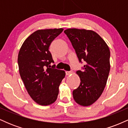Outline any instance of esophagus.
I'll return each instance as SVG.
<instances>
[{"instance_id": "esophagus-1", "label": "esophagus", "mask_w": 128, "mask_h": 128, "mask_svg": "<svg viewBox=\"0 0 128 128\" xmlns=\"http://www.w3.org/2000/svg\"><path fill=\"white\" fill-rule=\"evenodd\" d=\"M72 72L71 71H66V75H70V74H72Z\"/></svg>"}]
</instances>
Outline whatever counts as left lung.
<instances>
[{
  "label": "left lung",
  "instance_id": "1",
  "mask_svg": "<svg viewBox=\"0 0 128 128\" xmlns=\"http://www.w3.org/2000/svg\"><path fill=\"white\" fill-rule=\"evenodd\" d=\"M64 32L75 50L79 62H86L82 71L76 72L80 83L73 91V99L79 105L89 106L99 99L106 84L110 70L109 48L92 30L73 28Z\"/></svg>",
  "mask_w": 128,
  "mask_h": 128
}]
</instances>
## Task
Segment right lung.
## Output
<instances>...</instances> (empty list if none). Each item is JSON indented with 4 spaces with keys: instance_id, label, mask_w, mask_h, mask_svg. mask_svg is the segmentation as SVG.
<instances>
[{
    "instance_id": "right-lung-1",
    "label": "right lung",
    "mask_w": 128,
    "mask_h": 128,
    "mask_svg": "<svg viewBox=\"0 0 128 128\" xmlns=\"http://www.w3.org/2000/svg\"><path fill=\"white\" fill-rule=\"evenodd\" d=\"M63 29L38 30L26 38L18 55L21 78L31 98L41 105L55 102L65 72L55 68L49 50L51 42Z\"/></svg>"
}]
</instances>
